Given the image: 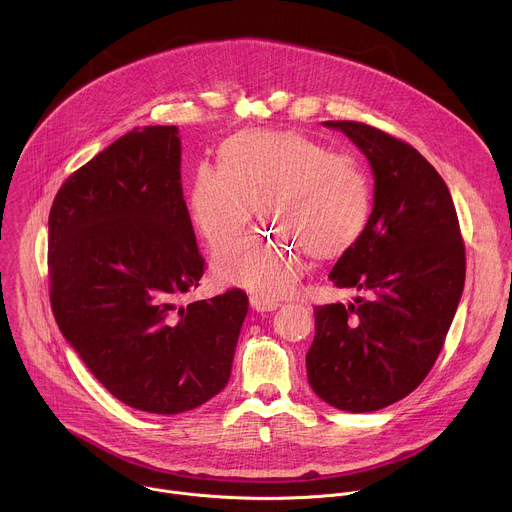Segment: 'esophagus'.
<instances>
[{"label": "esophagus", "mask_w": 512, "mask_h": 512, "mask_svg": "<svg viewBox=\"0 0 512 512\" xmlns=\"http://www.w3.org/2000/svg\"><path fill=\"white\" fill-rule=\"evenodd\" d=\"M249 302H251V308L257 310V312H271V310H275L279 306L277 300L265 298V296H259V294H251Z\"/></svg>", "instance_id": "obj_1"}]
</instances>
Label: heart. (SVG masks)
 I'll return each mask as SVG.
<instances>
[{"mask_svg": "<svg viewBox=\"0 0 512 512\" xmlns=\"http://www.w3.org/2000/svg\"><path fill=\"white\" fill-rule=\"evenodd\" d=\"M278 227L218 249L214 275L265 298L289 294L314 255L346 249L371 216V182L362 162L296 131H243L221 150V168L200 164L188 192L190 218L210 247L223 245L256 204Z\"/></svg>", "mask_w": 512, "mask_h": 512, "instance_id": "1", "label": "heart"}]
</instances>
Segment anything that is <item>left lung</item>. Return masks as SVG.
<instances>
[{"label":"left lung","mask_w":512,"mask_h":512,"mask_svg":"<svg viewBox=\"0 0 512 512\" xmlns=\"http://www.w3.org/2000/svg\"><path fill=\"white\" fill-rule=\"evenodd\" d=\"M367 156L375 204L330 271L354 304L316 308L308 381L326 403L377 411L415 391L442 352L462 298L466 249L444 178L407 141L358 121H326Z\"/></svg>","instance_id":"obj_1"}]
</instances>
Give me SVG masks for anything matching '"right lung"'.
Returning <instances> with one entry per match:
<instances>
[{"label": "right lung", "instance_id": "1", "mask_svg": "<svg viewBox=\"0 0 512 512\" xmlns=\"http://www.w3.org/2000/svg\"><path fill=\"white\" fill-rule=\"evenodd\" d=\"M176 125L135 127L72 172L48 216L50 306L121 403L190 411L229 383L249 310L239 287L180 306L204 273Z\"/></svg>", "mask_w": 512, "mask_h": 512}]
</instances>
